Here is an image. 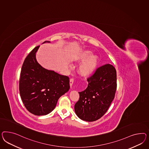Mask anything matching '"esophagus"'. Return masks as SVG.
<instances>
[{
    "mask_svg": "<svg viewBox=\"0 0 149 149\" xmlns=\"http://www.w3.org/2000/svg\"><path fill=\"white\" fill-rule=\"evenodd\" d=\"M73 82H74V79H70V80H69V84H70V88H72V87Z\"/></svg>",
    "mask_w": 149,
    "mask_h": 149,
    "instance_id": "1",
    "label": "esophagus"
}]
</instances>
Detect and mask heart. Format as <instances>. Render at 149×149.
<instances>
[{
    "label": "heart",
    "mask_w": 149,
    "mask_h": 149,
    "mask_svg": "<svg viewBox=\"0 0 149 149\" xmlns=\"http://www.w3.org/2000/svg\"><path fill=\"white\" fill-rule=\"evenodd\" d=\"M78 62H84L78 69V72L81 76L88 77L91 76L95 72L99 64V57L93 55V53L85 50L80 53L76 58Z\"/></svg>",
    "instance_id": "heart-1"
}]
</instances>
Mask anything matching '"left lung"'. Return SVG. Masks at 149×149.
<instances>
[{
  "instance_id": "left-lung-1",
  "label": "left lung",
  "mask_w": 149,
  "mask_h": 149,
  "mask_svg": "<svg viewBox=\"0 0 149 149\" xmlns=\"http://www.w3.org/2000/svg\"><path fill=\"white\" fill-rule=\"evenodd\" d=\"M87 81V88L79 92L80 98L74 106V110L80 119L91 122L105 114L114 98L116 70L112 64H105L97 69Z\"/></svg>"
}]
</instances>
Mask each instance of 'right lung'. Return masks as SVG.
<instances>
[{
  "label": "right lung",
  "instance_id": "add662e5",
  "mask_svg": "<svg viewBox=\"0 0 149 149\" xmlns=\"http://www.w3.org/2000/svg\"><path fill=\"white\" fill-rule=\"evenodd\" d=\"M39 48L35 47L25 58L19 80V93L25 107L38 116L52 112L58 99L70 88L68 77L44 68L38 63L36 55Z\"/></svg>",
  "mask_w": 149,
  "mask_h": 149
}]
</instances>
